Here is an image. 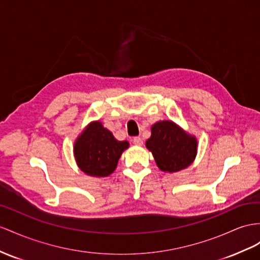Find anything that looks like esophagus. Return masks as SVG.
<instances>
[{
	"label": "esophagus",
	"mask_w": 260,
	"mask_h": 260,
	"mask_svg": "<svg viewBox=\"0 0 260 260\" xmlns=\"http://www.w3.org/2000/svg\"><path fill=\"white\" fill-rule=\"evenodd\" d=\"M133 143L137 146H142L143 145V139L141 137H134L133 138Z\"/></svg>",
	"instance_id": "esophagus-1"
}]
</instances>
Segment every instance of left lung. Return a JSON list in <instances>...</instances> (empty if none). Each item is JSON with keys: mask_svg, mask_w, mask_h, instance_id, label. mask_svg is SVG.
Instances as JSON below:
<instances>
[{"mask_svg": "<svg viewBox=\"0 0 260 260\" xmlns=\"http://www.w3.org/2000/svg\"><path fill=\"white\" fill-rule=\"evenodd\" d=\"M158 168L164 172H178L194 161L198 141L172 121H159L151 126V136L146 142Z\"/></svg>", "mask_w": 260, "mask_h": 260, "instance_id": "obj_1", "label": "left lung"}]
</instances>
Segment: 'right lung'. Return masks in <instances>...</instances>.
<instances>
[{"label":"right lung","instance_id":"add662e5","mask_svg":"<svg viewBox=\"0 0 260 260\" xmlns=\"http://www.w3.org/2000/svg\"><path fill=\"white\" fill-rule=\"evenodd\" d=\"M128 146L127 141H117L101 122L93 121L77 137L73 155L78 167L85 175L104 178L116 169L119 158Z\"/></svg>","mask_w":260,"mask_h":260}]
</instances>
